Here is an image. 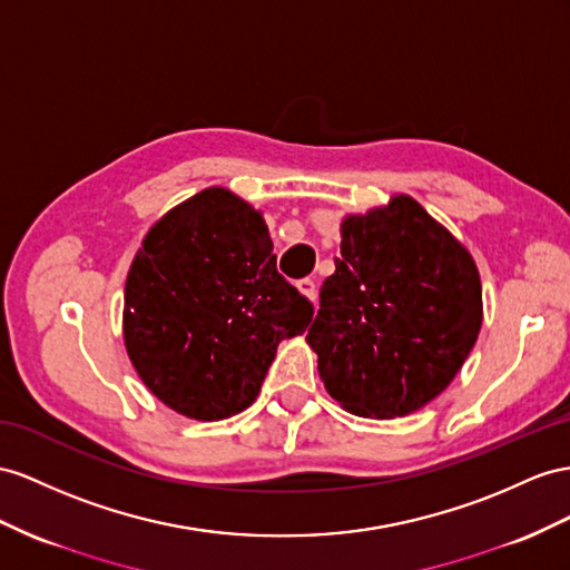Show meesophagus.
Masks as SVG:
<instances>
[{"instance_id": "esophagus-1", "label": "esophagus", "mask_w": 570, "mask_h": 570, "mask_svg": "<svg viewBox=\"0 0 570 570\" xmlns=\"http://www.w3.org/2000/svg\"><path fill=\"white\" fill-rule=\"evenodd\" d=\"M296 286H298V291H301L305 298H311V301L315 298V282L313 279H301Z\"/></svg>"}]
</instances>
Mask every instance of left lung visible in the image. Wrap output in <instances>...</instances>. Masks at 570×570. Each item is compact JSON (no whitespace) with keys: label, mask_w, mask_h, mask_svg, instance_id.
Returning a JSON list of instances; mask_svg holds the SVG:
<instances>
[{"label":"left lung","mask_w":570,"mask_h":570,"mask_svg":"<svg viewBox=\"0 0 570 570\" xmlns=\"http://www.w3.org/2000/svg\"><path fill=\"white\" fill-rule=\"evenodd\" d=\"M308 330L325 390L358 416H404L450 385L481 327L472 255L419 202L348 216Z\"/></svg>","instance_id":"left-lung-1"}]
</instances>
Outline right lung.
Masks as SVG:
<instances>
[{
	"mask_svg": "<svg viewBox=\"0 0 570 570\" xmlns=\"http://www.w3.org/2000/svg\"><path fill=\"white\" fill-rule=\"evenodd\" d=\"M311 320L313 303L276 272L265 218L224 187L160 218L125 284V344L139 377L199 421L250 406L276 346Z\"/></svg>",
	"mask_w": 570,
	"mask_h": 570,
	"instance_id": "right-lung-1",
	"label": "right lung"
}]
</instances>
